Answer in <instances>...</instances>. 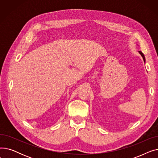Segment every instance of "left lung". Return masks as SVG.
I'll list each match as a JSON object with an SVG mask.
<instances>
[{"label": "left lung", "instance_id": "obj_1", "mask_svg": "<svg viewBox=\"0 0 158 158\" xmlns=\"http://www.w3.org/2000/svg\"><path fill=\"white\" fill-rule=\"evenodd\" d=\"M139 53L141 54V56H142V57H143V61H144V62L145 61V56H144V55H143V54L141 52V51H139Z\"/></svg>", "mask_w": 158, "mask_h": 158}]
</instances>
